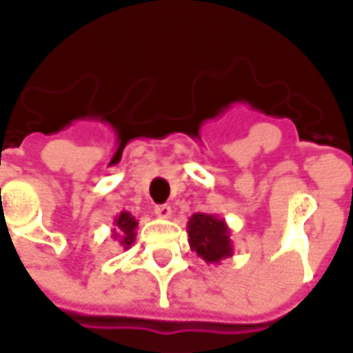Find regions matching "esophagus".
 Here are the masks:
<instances>
[{"label":"esophagus","mask_w":353,"mask_h":353,"mask_svg":"<svg viewBox=\"0 0 353 353\" xmlns=\"http://www.w3.org/2000/svg\"><path fill=\"white\" fill-rule=\"evenodd\" d=\"M155 214L159 218H170L172 216V208H170L169 204H159V206H155Z\"/></svg>","instance_id":"34e87169"}]
</instances>
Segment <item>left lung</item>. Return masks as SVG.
I'll return each instance as SVG.
<instances>
[{
    "mask_svg": "<svg viewBox=\"0 0 353 353\" xmlns=\"http://www.w3.org/2000/svg\"><path fill=\"white\" fill-rule=\"evenodd\" d=\"M186 232L190 250L196 251L198 257H202L206 263L218 265L222 259L234 255V243L230 239L232 230L224 218H218L216 214H192Z\"/></svg>",
    "mask_w": 353,
    "mask_h": 353,
    "instance_id": "obj_1",
    "label": "left lung"
}]
</instances>
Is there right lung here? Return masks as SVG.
<instances>
[{
	"label": "right lung",
	"instance_id": "1",
	"mask_svg": "<svg viewBox=\"0 0 353 353\" xmlns=\"http://www.w3.org/2000/svg\"><path fill=\"white\" fill-rule=\"evenodd\" d=\"M114 239L119 241V245L123 248V250H129L131 245H133V241H135V236H137V232H135V228H137V220H135V216H131L129 212H119L116 216V220H114Z\"/></svg>",
	"mask_w": 353,
	"mask_h": 353
}]
</instances>
